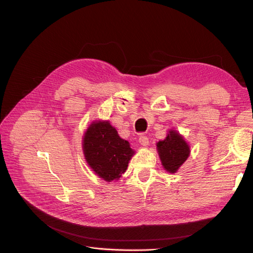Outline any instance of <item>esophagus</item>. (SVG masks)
Returning <instances> with one entry per match:
<instances>
[{
    "label": "esophagus",
    "instance_id": "1",
    "mask_svg": "<svg viewBox=\"0 0 253 253\" xmlns=\"http://www.w3.org/2000/svg\"><path fill=\"white\" fill-rule=\"evenodd\" d=\"M139 143L142 145V147H147V145H149V138L147 136H140Z\"/></svg>",
    "mask_w": 253,
    "mask_h": 253
}]
</instances>
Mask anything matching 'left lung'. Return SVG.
I'll list each match as a JSON object with an SVG mask.
<instances>
[{
    "label": "left lung",
    "instance_id": "1",
    "mask_svg": "<svg viewBox=\"0 0 253 253\" xmlns=\"http://www.w3.org/2000/svg\"><path fill=\"white\" fill-rule=\"evenodd\" d=\"M158 156L164 169L169 173H176L190 156V145L175 129L168 131L164 140L156 143Z\"/></svg>",
    "mask_w": 253,
    "mask_h": 253
}]
</instances>
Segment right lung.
Wrapping results in <instances>:
<instances>
[{"instance_id":"right-lung-1","label":"right lung","mask_w":253,"mask_h":253,"mask_svg":"<svg viewBox=\"0 0 253 253\" xmlns=\"http://www.w3.org/2000/svg\"><path fill=\"white\" fill-rule=\"evenodd\" d=\"M82 149L90 169L108 182L121 177L135 154L128 141L121 138L108 120L91 122L83 135Z\"/></svg>"}]
</instances>
